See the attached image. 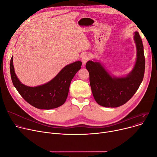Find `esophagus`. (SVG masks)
<instances>
[{"label":"esophagus","mask_w":157,"mask_h":157,"mask_svg":"<svg viewBox=\"0 0 157 157\" xmlns=\"http://www.w3.org/2000/svg\"><path fill=\"white\" fill-rule=\"evenodd\" d=\"M90 56L88 55H86V54L84 55L83 56H82L81 60H82V62H83V65H85V63L90 60Z\"/></svg>","instance_id":"esophagus-1"}]
</instances>
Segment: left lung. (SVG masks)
Returning <instances> with one entry per match:
<instances>
[{"label": "left lung", "instance_id": "1", "mask_svg": "<svg viewBox=\"0 0 157 157\" xmlns=\"http://www.w3.org/2000/svg\"><path fill=\"white\" fill-rule=\"evenodd\" d=\"M134 40L137 49L136 63L125 76H114L102 63L89 60L86 68L90 75V83L95 101L105 108H117L125 104L135 94L141 84L144 74L145 58L142 39L135 32Z\"/></svg>", "mask_w": 157, "mask_h": 157}]
</instances>
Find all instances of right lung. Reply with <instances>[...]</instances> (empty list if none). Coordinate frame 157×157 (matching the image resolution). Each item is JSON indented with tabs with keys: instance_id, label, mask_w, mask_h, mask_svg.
<instances>
[{
	"instance_id": "obj_1",
	"label": "right lung",
	"mask_w": 157,
	"mask_h": 157,
	"mask_svg": "<svg viewBox=\"0 0 157 157\" xmlns=\"http://www.w3.org/2000/svg\"><path fill=\"white\" fill-rule=\"evenodd\" d=\"M82 62L76 61L67 65L48 83L28 86L21 83L14 72L13 57L10 61V72L14 86L29 104L37 109H52L63 105L67 99L71 82L81 68Z\"/></svg>"
}]
</instances>
